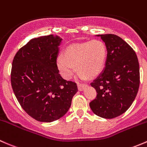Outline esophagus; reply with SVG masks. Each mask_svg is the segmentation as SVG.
<instances>
[{"label":"esophagus","instance_id":"esophagus-1","mask_svg":"<svg viewBox=\"0 0 147 147\" xmlns=\"http://www.w3.org/2000/svg\"><path fill=\"white\" fill-rule=\"evenodd\" d=\"M87 86L86 84H78V90H80V91H82V90H84V89L85 88V87Z\"/></svg>","mask_w":147,"mask_h":147}]
</instances>
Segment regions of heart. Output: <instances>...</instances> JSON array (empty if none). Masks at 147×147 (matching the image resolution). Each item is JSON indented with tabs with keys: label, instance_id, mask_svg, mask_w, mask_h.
<instances>
[{
	"label": "heart",
	"instance_id": "b5f03b06",
	"mask_svg": "<svg viewBox=\"0 0 147 147\" xmlns=\"http://www.w3.org/2000/svg\"><path fill=\"white\" fill-rule=\"evenodd\" d=\"M107 59V48L99 40L70 45L65 49L63 56L57 58V65L63 78L70 80L76 66L80 79L94 78L100 74Z\"/></svg>",
	"mask_w": 147,
	"mask_h": 147
}]
</instances>
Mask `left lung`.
<instances>
[{
  "instance_id": "1",
  "label": "left lung",
  "mask_w": 147,
  "mask_h": 147,
  "mask_svg": "<svg viewBox=\"0 0 147 147\" xmlns=\"http://www.w3.org/2000/svg\"><path fill=\"white\" fill-rule=\"evenodd\" d=\"M100 37L107 48V59L102 72L90 85L96 90V99L90 102L93 113L112 119L128 110L140 87V65L135 51L115 34Z\"/></svg>"
}]
</instances>
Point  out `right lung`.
<instances>
[{
  "instance_id": "add662e5",
  "label": "right lung",
  "mask_w": 147,
  "mask_h": 147,
  "mask_svg": "<svg viewBox=\"0 0 147 147\" xmlns=\"http://www.w3.org/2000/svg\"><path fill=\"white\" fill-rule=\"evenodd\" d=\"M62 41L57 35L28 42L16 53L11 85L21 107L36 120L51 122L62 117L78 91L76 84L61 76L57 59Z\"/></svg>"
}]
</instances>
